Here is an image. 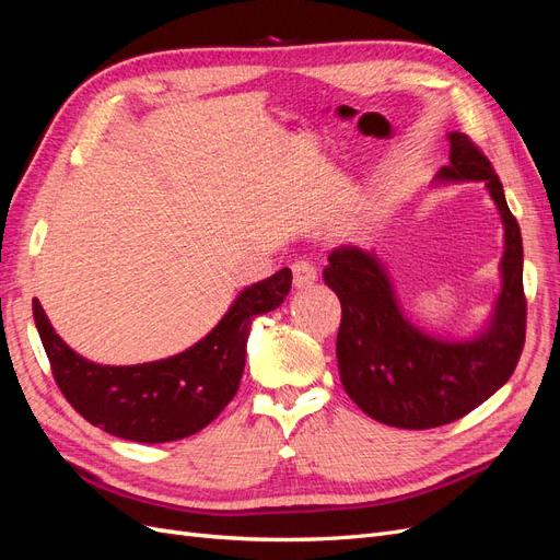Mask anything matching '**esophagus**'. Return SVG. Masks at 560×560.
<instances>
[{"label":"esophagus","instance_id":"1","mask_svg":"<svg viewBox=\"0 0 560 560\" xmlns=\"http://www.w3.org/2000/svg\"><path fill=\"white\" fill-rule=\"evenodd\" d=\"M292 276H294V284L299 287V290H306V287L315 284L317 280V268L313 261L308 259H296L292 264Z\"/></svg>","mask_w":560,"mask_h":560}]
</instances>
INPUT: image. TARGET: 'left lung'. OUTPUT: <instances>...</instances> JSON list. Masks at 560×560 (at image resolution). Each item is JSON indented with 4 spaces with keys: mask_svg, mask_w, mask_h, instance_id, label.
Wrapping results in <instances>:
<instances>
[{
    "mask_svg": "<svg viewBox=\"0 0 560 560\" xmlns=\"http://www.w3.org/2000/svg\"><path fill=\"white\" fill-rule=\"evenodd\" d=\"M439 179L486 182L504 222L502 294L486 334L444 343L409 325L383 268L360 247H336L322 280L341 301L338 374L350 399L385 425L430 430L467 416L512 378L525 343L523 243L493 163L465 132H451Z\"/></svg>",
    "mask_w": 560,
    "mask_h": 560,
    "instance_id": "left-lung-1",
    "label": "left lung"
}]
</instances>
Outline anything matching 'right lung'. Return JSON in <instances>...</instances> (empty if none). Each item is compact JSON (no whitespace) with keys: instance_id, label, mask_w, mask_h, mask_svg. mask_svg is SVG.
I'll list each match as a JSON object with an SVG mask.
<instances>
[{"instance_id":"obj_1","label":"right lung","mask_w":560,"mask_h":560,"mask_svg":"<svg viewBox=\"0 0 560 560\" xmlns=\"http://www.w3.org/2000/svg\"><path fill=\"white\" fill-rule=\"evenodd\" d=\"M290 290L292 270L282 268L247 287L224 319L194 348L171 360L135 366L89 362L54 331L37 299L32 301V313L50 374L72 409L114 436L163 444L200 432L226 409L245 371L252 319L276 311Z\"/></svg>"}]
</instances>
